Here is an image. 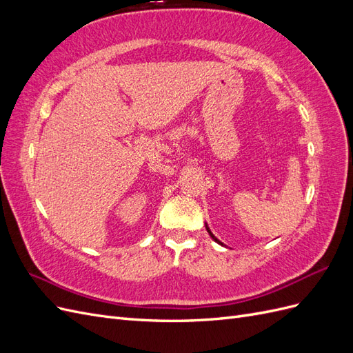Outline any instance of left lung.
Instances as JSON below:
<instances>
[{"instance_id":"left-lung-1","label":"left lung","mask_w":353,"mask_h":353,"mask_svg":"<svg viewBox=\"0 0 353 353\" xmlns=\"http://www.w3.org/2000/svg\"><path fill=\"white\" fill-rule=\"evenodd\" d=\"M206 230H208V232H209V236L212 237V240H213V241H215V243H218V244H221V245H225V244H223L222 241H219V240H218V239H216L215 236H213V232L210 231V228H209V225H208V223H206Z\"/></svg>"}]
</instances>
